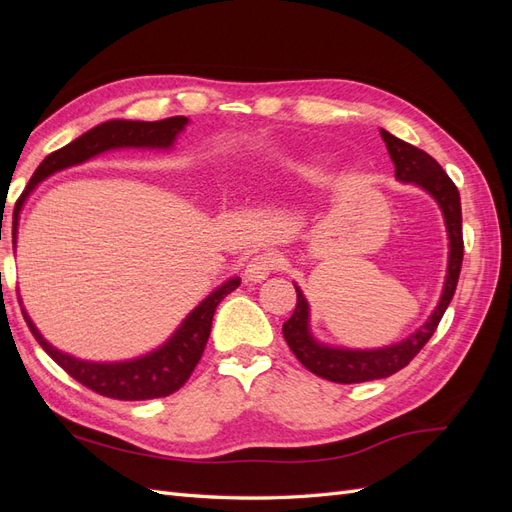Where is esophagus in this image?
Masks as SVG:
<instances>
[{
	"label": "esophagus",
	"mask_w": 512,
	"mask_h": 512,
	"mask_svg": "<svg viewBox=\"0 0 512 512\" xmlns=\"http://www.w3.org/2000/svg\"><path fill=\"white\" fill-rule=\"evenodd\" d=\"M277 262H280V260H277V256L271 254V252L254 256L245 267V273H243L245 282L260 284L262 280H267V277L277 269Z\"/></svg>",
	"instance_id": "1"
}]
</instances>
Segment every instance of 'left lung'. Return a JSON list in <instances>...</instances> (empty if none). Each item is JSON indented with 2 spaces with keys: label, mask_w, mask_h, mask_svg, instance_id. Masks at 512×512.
<instances>
[{
  "label": "left lung",
  "mask_w": 512,
  "mask_h": 512,
  "mask_svg": "<svg viewBox=\"0 0 512 512\" xmlns=\"http://www.w3.org/2000/svg\"><path fill=\"white\" fill-rule=\"evenodd\" d=\"M380 136L389 149V156L395 164V179L399 183H412L416 188L427 192L436 200L448 237V262H446V275L444 286L438 305L433 307L429 318L418 327L414 333L401 339V342L382 346V348H346V346H333L324 344L312 333V314H309V303L305 299L303 290L294 284L297 290V307H294L292 316L284 322L282 333L286 344L294 352V356L305 365L312 374L339 382V384H354V382H367V380H380L389 378L395 371L404 369L414 356L418 354L429 337L436 331L438 322L442 320L448 303H451L459 271L463 260V237H461V198L442 166L433 160L429 153L418 149L401 138L393 136L380 128Z\"/></svg>",
  "instance_id": "1"
}]
</instances>
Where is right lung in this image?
<instances>
[{"instance_id": "right-lung-1", "label": "right lung", "mask_w": 512, "mask_h": 512, "mask_svg": "<svg viewBox=\"0 0 512 512\" xmlns=\"http://www.w3.org/2000/svg\"><path fill=\"white\" fill-rule=\"evenodd\" d=\"M188 117H170L162 121H130V119H108L100 126L87 130L72 143L53 151L46 156L42 164L36 168L34 177L29 179L25 192L21 194L17 207H14V228L19 226V218L27 198L38 185L53 177L61 170L81 166L89 160L98 158L100 153L115 149H153V151H170L177 143V136L188 128ZM14 247H17V230H14ZM241 277H228L218 288L211 290L207 297L200 301L192 312L181 320L179 327L173 331L164 344L153 348L134 359L123 361H87L79 356L68 354L55 348L49 339L38 331L34 320L29 318L27 309H23L25 322L32 329L38 344L51 359L64 367L68 374L85 384L87 389L96 391L104 397L123 399V401H143L156 399L175 393L192 376L194 367L198 365L200 356L205 352L207 339L211 333V322L215 307L220 301L237 290Z\"/></svg>"}]
</instances>
